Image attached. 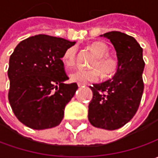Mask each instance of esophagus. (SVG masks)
I'll return each mask as SVG.
<instances>
[{"label": "esophagus", "mask_w": 158, "mask_h": 158, "mask_svg": "<svg viewBox=\"0 0 158 158\" xmlns=\"http://www.w3.org/2000/svg\"><path fill=\"white\" fill-rule=\"evenodd\" d=\"M77 84H78V87H83L85 85L84 83H77Z\"/></svg>", "instance_id": "34e87169"}]
</instances>
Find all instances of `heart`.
I'll return each instance as SVG.
<instances>
[{
  "label": "heart",
  "mask_w": 158,
  "mask_h": 158,
  "mask_svg": "<svg viewBox=\"0 0 158 158\" xmlns=\"http://www.w3.org/2000/svg\"><path fill=\"white\" fill-rule=\"evenodd\" d=\"M89 50L95 55V59L90 64V69H77L69 75L70 81L78 83L96 82L101 76L104 79H111L118 72L119 63L115 56L108 54V47L106 44L96 41L88 46ZM62 62L66 69H71L76 65V48L70 46L64 52Z\"/></svg>",
  "instance_id": "b5f03b06"
}]
</instances>
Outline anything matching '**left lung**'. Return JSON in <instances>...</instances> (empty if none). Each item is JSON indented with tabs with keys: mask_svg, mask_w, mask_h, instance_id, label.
<instances>
[{
	"mask_svg": "<svg viewBox=\"0 0 158 158\" xmlns=\"http://www.w3.org/2000/svg\"><path fill=\"white\" fill-rule=\"evenodd\" d=\"M112 42L118 60V72L111 80L89 86L93 98L88 118L96 127L115 130L135 116L143 97V48L133 37L120 31L103 35Z\"/></svg>",
	"mask_w": 158,
	"mask_h": 158,
	"instance_id": "obj_1",
	"label": "left lung"
}]
</instances>
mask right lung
Returning a JSON list of instances; mask_svg holds the SVG:
<instances>
[{
	"mask_svg": "<svg viewBox=\"0 0 158 158\" xmlns=\"http://www.w3.org/2000/svg\"><path fill=\"white\" fill-rule=\"evenodd\" d=\"M75 44L40 34L21 41L10 55L9 104L15 117L28 127L52 128L62 120L65 106L78 86L64 83L69 76L61 58Z\"/></svg>",
	"mask_w": 158,
	"mask_h": 158,
	"instance_id": "obj_1",
	"label": "right lung"
}]
</instances>
